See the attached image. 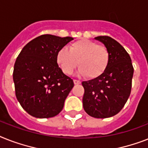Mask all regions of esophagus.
Returning a JSON list of instances; mask_svg holds the SVG:
<instances>
[{
    "label": "esophagus",
    "instance_id": "esophagus-1",
    "mask_svg": "<svg viewBox=\"0 0 148 148\" xmlns=\"http://www.w3.org/2000/svg\"><path fill=\"white\" fill-rule=\"evenodd\" d=\"M74 84H81V82H80V80H74Z\"/></svg>",
    "mask_w": 148,
    "mask_h": 148
}]
</instances>
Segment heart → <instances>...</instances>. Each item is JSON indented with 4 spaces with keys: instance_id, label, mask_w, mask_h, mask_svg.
<instances>
[{
    "instance_id": "1",
    "label": "heart",
    "mask_w": 148,
    "mask_h": 148,
    "mask_svg": "<svg viewBox=\"0 0 148 148\" xmlns=\"http://www.w3.org/2000/svg\"><path fill=\"white\" fill-rule=\"evenodd\" d=\"M56 62L64 74L70 75L78 62L80 75L96 79L104 74L110 62V52L105 45L86 39L71 43L68 49H61L56 55Z\"/></svg>"
}]
</instances>
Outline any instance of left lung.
Listing matches in <instances>:
<instances>
[{"label":"left lung","instance_id":"8db88e82","mask_svg":"<svg viewBox=\"0 0 148 148\" xmlns=\"http://www.w3.org/2000/svg\"><path fill=\"white\" fill-rule=\"evenodd\" d=\"M110 52L107 69L99 77L82 82L83 106L89 116L97 119L112 117L124 107L130 96L134 68L125 49L107 36L95 37Z\"/></svg>","mask_w":148,"mask_h":148}]
</instances>
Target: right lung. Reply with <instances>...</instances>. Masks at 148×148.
<instances>
[{"instance_id":"add662e5","label":"right lung","mask_w":148,"mask_h":148,"mask_svg":"<svg viewBox=\"0 0 148 148\" xmlns=\"http://www.w3.org/2000/svg\"><path fill=\"white\" fill-rule=\"evenodd\" d=\"M71 40L42 35L27 43L16 58L13 73L16 97L30 116L54 117L63 109L74 84L58 67L56 55Z\"/></svg>"}]
</instances>
